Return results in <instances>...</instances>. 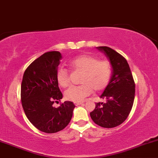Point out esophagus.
I'll return each instance as SVG.
<instances>
[{
    "label": "esophagus",
    "mask_w": 158,
    "mask_h": 158,
    "mask_svg": "<svg viewBox=\"0 0 158 158\" xmlns=\"http://www.w3.org/2000/svg\"><path fill=\"white\" fill-rule=\"evenodd\" d=\"M82 102H74V104L76 105V106H79V105H81V104H82Z\"/></svg>",
    "instance_id": "obj_1"
}]
</instances>
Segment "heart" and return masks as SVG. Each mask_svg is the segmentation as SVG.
<instances>
[{"instance_id":"1","label":"heart","mask_w":158,"mask_h":158,"mask_svg":"<svg viewBox=\"0 0 158 158\" xmlns=\"http://www.w3.org/2000/svg\"><path fill=\"white\" fill-rule=\"evenodd\" d=\"M69 67L73 73H81L79 79L81 85L72 86L65 91V98L69 101L81 102L93 89L95 92L104 89L111 80V63L106 60H98L93 55H78L70 60ZM56 78L62 87H68L71 85V73L66 69L59 68Z\"/></svg>"}]
</instances>
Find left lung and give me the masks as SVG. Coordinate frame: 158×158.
<instances>
[{
    "mask_svg": "<svg viewBox=\"0 0 158 158\" xmlns=\"http://www.w3.org/2000/svg\"><path fill=\"white\" fill-rule=\"evenodd\" d=\"M109 59L112 77L101 98L106 103H95L90 112L94 123L99 126L111 128L121 125L128 117L135 98V82L126 59L108 47H97Z\"/></svg>",
    "mask_w": 158,
    "mask_h": 158,
    "instance_id": "left-lung-1",
    "label": "left lung"
}]
</instances>
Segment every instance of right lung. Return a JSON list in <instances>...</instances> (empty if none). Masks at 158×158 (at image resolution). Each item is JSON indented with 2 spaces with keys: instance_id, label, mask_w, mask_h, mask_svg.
<instances>
[{
  "instance_id": "add662e5",
  "label": "right lung",
  "mask_w": 158,
  "mask_h": 158,
  "mask_svg": "<svg viewBox=\"0 0 158 158\" xmlns=\"http://www.w3.org/2000/svg\"><path fill=\"white\" fill-rule=\"evenodd\" d=\"M61 57L57 51L43 54L26 69L22 81L21 101L26 117L38 130L47 133L64 129L75 107L71 101L53 106L63 98L56 78Z\"/></svg>"
}]
</instances>
